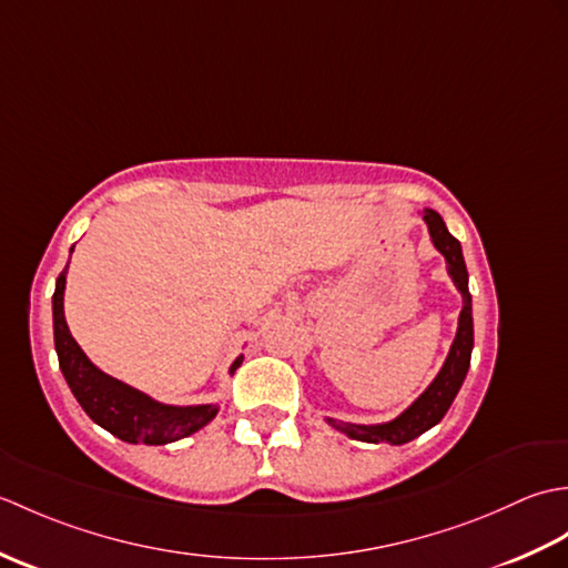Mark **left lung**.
<instances>
[{
    "label": "left lung",
    "instance_id": "8db88e82",
    "mask_svg": "<svg viewBox=\"0 0 568 568\" xmlns=\"http://www.w3.org/2000/svg\"><path fill=\"white\" fill-rule=\"evenodd\" d=\"M422 220L427 222L434 248H437L446 258V271H449L456 291L462 293L464 307H462V315H458V329L454 336V344L449 348V356H446L437 378L427 385V390L422 393L417 400L405 409V413H400L390 422H383V425H352V422H339V419L327 417V422L334 429H339L346 434V437L358 439V442L400 446V444L413 442L427 429H432L446 415V409L452 407L454 397L458 388H462L470 366V348H474V315H470L468 271L464 263L462 244H458V241L449 234L444 220L434 210H425V216H422Z\"/></svg>",
    "mask_w": 568,
    "mask_h": 568
}]
</instances>
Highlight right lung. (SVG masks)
<instances>
[{"instance_id":"1","label":"right lung","mask_w":568,"mask_h":568,"mask_svg":"<svg viewBox=\"0 0 568 568\" xmlns=\"http://www.w3.org/2000/svg\"><path fill=\"white\" fill-rule=\"evenodd\" d=\"M72 253V248H70ZM65 271L58 275L53 293V339L58 352L60 371L70 385L72 395L80 403L92 422H98L114 437L129 444H149L161 446L183 437H190L202 429L207 422L220 413L216 405H163L153 400L146 393H141L131 385L106 376L92 361L84 356L78 342L72 339L63 312V293H65ZM241 366V356L234 361L229 373Z\"/></svg>"}]
</instances>
